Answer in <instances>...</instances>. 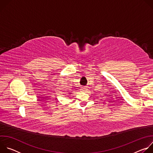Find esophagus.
I'll list each match as a JSON object with an SVG mask.
<instances>
[{
  "instance_id": "34e87169",
  "label": "esophagus",
  "mask_w": 153,
  "mask_h": 153,
  "mask_svg": "<svg viewBox=\"0 0 153 153\" xmlns=\"http://www.w3.org/2000/svg\"><path fill=\"white\" fill-rule=\"evenodd\" d=\"M86 90V88H85V87H82V88L81 90H80V91H82V92H84V91H85Z\"/></svg>"
}]
</instances>
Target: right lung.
<instances>
[{
    "label": "right lung",
    "instance_id": "1",
    "mask_svg": "<svg viewBox=\"0 0 153 153\" xmlns=\"http://www.w3.org/2000/svg\"><path fill=\"white\" fill-rule=\"evenodd\" d=\"M70 94H71V93H70Z\"/></svg>",
    "mask_w": 153,
    "mask_h": 153
}]
</instances>
